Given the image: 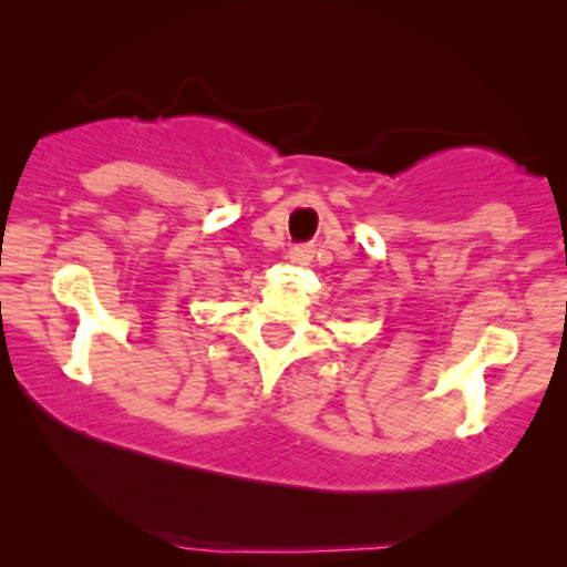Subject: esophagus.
<instances>
[{
	"instance_id": "1",
	"label": "esophagus",
	"mask_w": 567,
	"mask_h": 567,
	"mask_svg": "<svg viewBox=\"0 0 567 567\" xmlns=\"http://www.w3.org/2000/svg\"><path fill=\"white\" fill-rule=\"evenodd\" d=\"M290 261L292 264H309L311 261V250L306 245L292 247V250H290Z\"/></svg>"
}]
</instances>
